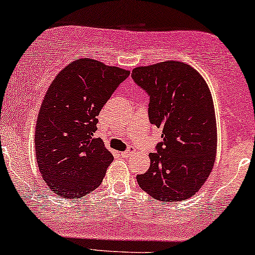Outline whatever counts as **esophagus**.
Here are the masks:
<instances>
[{
  "label": "esophagus",
  "instance_id": "34e87169",
  "mask_svg": "<svg viewBox=\"0 0 255 255\" xmlns=\"http://www.w3.org/2000/svg\"><path fill=\"white\" fill-rule=\"evenodd\" d=\"M133 153H135V148L134 147H128V149L127 150H125V151H122V155L124 156H129V155H131V154Z\"/></svg>",
  "mask_w": 255,
  "mask_h": 255
}]
</instances>
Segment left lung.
Here are the masks:
<instances>
[{"mask_svg":"<svg viewBox=\"0 0 255 255\" xmlns=\"http://www.w3.org/2000/svg\"><path fill=\"white\" fill-rule=\"evenodd\" d=\"M131 77L149 95V121L162 129L163 138L149 154V169L136 176L138 186L160 201L191 198L208 179L217 156L211 90L199 72L180 61L136 67Z\"/></svg>","mask_w":255,"mask_h":255,"instance_id":"8db88e82","label":"left lung"}]
</instances>
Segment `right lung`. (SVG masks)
I'll return each instance as SVG.
<instances>
[{
    "instance_id": "1",
    "label": "right lung",
    "mask_w": 255,
    "mask_h": 255,
    "mask_svg": "<svg viewBox=\"0 0 255 255\" xmlns=\"http://www.w3.org/2000/svg\"><path fill=\"white\" fill-rule=\"evenodd\" d=\"M129 70L79 59L50 83L35 128V154L47 186L64 199H80L101 185L114 156L100 137L98 115Z\"/></svg>"
}]
</instances>
